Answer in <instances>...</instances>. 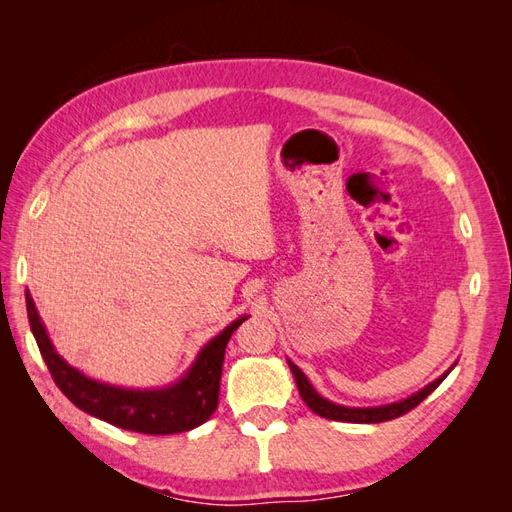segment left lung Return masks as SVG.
Returning a JSON list of instances; mask_svg holds the SVG:
<instances>
[{"mask_svg":"<svg viewBox=\"0 0 512 512\" xmlns=\"http://www.w3.org/2000/svg\"><path fill=\"white\" fill-rule=\"evenodd\" d=\"M288 361V367L292 371L294 376V382H297V389L303 397L305 404L309 406V410L316 412L318 416H324V418H331V421H342V423H384V421H391V418H397L401 414L410 412L412 408H416L421 401L431 395L433 391L438 389V386L442 384V380L451 374L453 367L457 363L451 365V369H446L444 374L440 378H436L433 382H429L427 386H423L421 391L412 393L410 397L406 399H399V401H393V404H386V406H371V408H352V406H342V404H335V401H329L327 397H322L312 382L307 380V376L303 374V371L294 365L290 359Z\"/></svg>","mask_w":512,"mask_h":512,"instance_id":"1","label":"left lung"}]
</instances>
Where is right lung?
<instances>
[{
    "instance_id": "right-lung-1",
    "label": "right lung",
    "mask_w": 512,
    "mask_h": 512,
    "mask_svg": "<svg viewBox=\"0 0 512 512\" xmlns=\"http://www.w3.org/2000/svg\"><path fill=\"white\" fill-rule=\"evenodd\" d=\"M25 301L29 327H32L42 359L59 391L76 408L100 418V421L128 431L151 433V436L190 431L203 425L215 412L226 344L230 335L239 329V324L250 318L241 316L232 320L220 335H215L211 342L200 348L190 369L177 382L162 386V389H126V386L87 378L64 356H59L29 290H25Z\"/></svg>"
}]
</instances>
